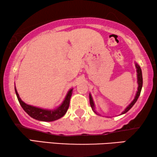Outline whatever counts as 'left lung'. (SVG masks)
I'll use <instances>...</instances> for the list:
<instances>
[{
    "mask_svg": "<svg viewBox=\"0 0 157 157\" xmlns=\"http://www.w3.org/2000/svg\"><path fill=\"white\" fill-rule=\"evenodd\" d=\"M136 72H137V80H138L137 81V83H138V91H137V92H136V96H135L134 99L133 100V101L131 103V104L128 105L127 107H126L125 110H124L123 112L121 113V114H124V113L127 112L128 110H130V109L132 108V107L134 105L135 103L136 102V101H137V99H138L139 96L141 94V88H142V84H143L142 72H141V69L140 66H139L137 63H136ZM89 100H90V104H91V109H93V111L96 113V111H95V106H94V101H93V98H92V96L91 94H89Z\"/></svg>",
    "mask_w": 157,
    "mask_h": 157,
    "instance_id": "obj_1",
    "label": "left lung"
}]
</instances>
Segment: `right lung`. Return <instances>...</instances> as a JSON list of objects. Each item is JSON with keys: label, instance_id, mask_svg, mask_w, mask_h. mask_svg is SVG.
Returning <instances> with one entry per match:
<instances>
[{"label": "right lung", "instance_id": "obj_1", "mask_svg": "<svg viewBox=\"0 0 157 157\" xmlns=\"http://www.w3.org/2000/svg\"><path fill=\"white\" fill-rule=\"evenodd\" d=\"M15 91H16L17 98H18V100L19 103H20L21 107L30 117L36 120H38V121H53L60 119V118H61L65 115V113L68 109V106H69L70 98L72 94L73 89H70L69 91L68 92L65 99H64L61 106L58 107L57 109H54V110H47V109L38 108V107L26 104L19 97L16 87H15Z\"/></svg>", "mask_w": 157, "mask_h": 157}]
</instances>
